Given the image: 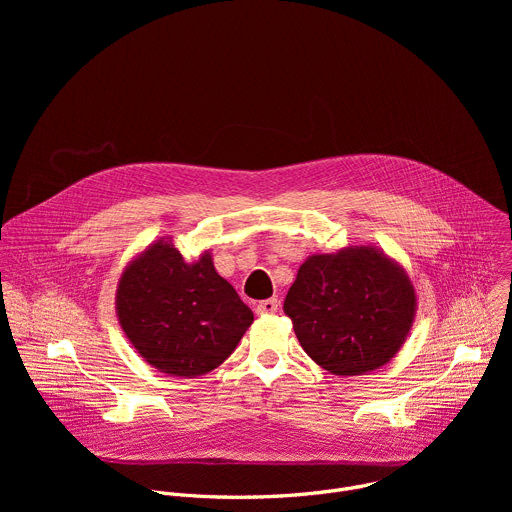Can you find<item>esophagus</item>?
<instances>
[{
    "label": "esophagus",
    "mask_w": 512,
    "mask_h": 512,
    "mask_svg": "<svg viewBox=\"0 0 512 512\" xmlns=\"http://www.w3.org/2000/svg\"><path fill=\"white\" fill-rule=\"evenodd\" d=\"M277 300L271 298V300H263L259 306H257V314L259 316H269V314H275L277 312Z\"/></svg>",
    "instance_id": "34e87169"
}]
</instances>
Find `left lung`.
<instances>
[{
    "instance_id": "obj_1",
    "label": "left lung",
    "mask_w": 512,
    "mask_h": 512,
    "mask_svg": "<svg viewBox=\"0 0 512 512\" xmlns=\"http://www.w3.org/2000/svg\"><path fill=\"white\" fill-rule=\"evenodd\" d=\"M283 312L306 354L336 377L373 373L397 356L417 312L415 287L375 245L310 255Z\"/></svg>"
}]
</instances>
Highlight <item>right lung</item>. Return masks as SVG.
<instances>
[{"instance_id": "right-lung-1", "label": "right lung", "mask_w": 512, "mask_h": 512, "mask_svg": "<svg viewBox=\"0 0 512 512\" xmlns=\"http://www.w3.org/2000/svg\"><path fill=\"white\" fill-rule=\"evenodd\" d=\"M115 310L137 354L180 379L221 367L253 324V312L216 273L210 251L188 263L172 237L154 241L125 265Z\"/></svg>"}]
</instances>
